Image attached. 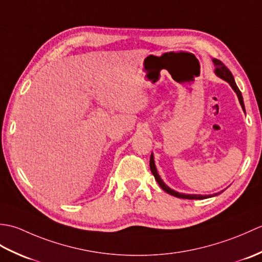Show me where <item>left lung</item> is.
<instances>
[{"instance_id": "left-lung-1", "label": "left lung", "mask_w": 262, "mask_h": 262, "mask_svg": "<svg viewBox=\"0 0 262 262\" xmlns=\"http://www.w3.org/2000/svg\"><path fill=\"white\" fill-rule=\"evenodd\" d=\"M213 62L216 66L215 69V73L216 75H219L221 79L225 80L226 82L230 83V85L232 86L233 90L235 91V93L237 94V98H238V101H240L242 108L244 110V103H243V98H242V94H241V91L238 90V88L236 85V83L234 81V77H233L231 71L226 68V66L221 62L220 59H213ZM246 111V110H244ZM149 168H151V171L152 173L155 178V180L158 181V183L160 185V187L163 189V190L165 192H168L170 194H172V196L174 197H178V198H185V199H205V198H208L209 196H202V194H186V193H180V192H177L174 190H172V189H170L168 186L165 185V183L162 181V179H161L158 171H157V168H155V164H154V159H153V154L151 155V159H149ZM221 193V192H219ZM217 194V193H216Z\"/></svg>"}]
</instances>
